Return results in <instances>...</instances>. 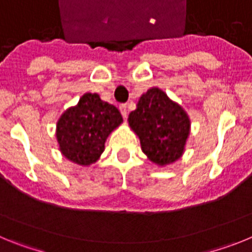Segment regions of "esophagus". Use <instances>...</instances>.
<instances>
[{"label": "esophagus", "instance_id": "34e87169", "mask_svg": "<svg viewBox=\"0 0 252 252\" xmlns=\"http://www.w3.org/2000/svg\"><path fill=\"white\" fill-rule=\"evenodd\" d=\"M120 111H121L122 116H124V119H126L127 117V104H121L120 106Z\"/></svg>", "mask_w": 252, "mask_h": 252}]
</instances>
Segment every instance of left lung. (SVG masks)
Wrapping results in <instances>:
<instances>
[{
  "mask_svg": "<svg viewBox=\"0 0 252 252\" xmlns=\"http://www.w3.org/2000/svg\"><path fill=\"white\" fill-rule=\"evenodd\" d=\"M128 125L140 139L149 160L165 166L182 158L190 132V120L183 107L153 87L140 97Z\"/></svg>",
  "mask_w": 252,
  "mask_h": 252,
  "instance_id": "obj_1",
  "label": "left lung"
}]
</instances>
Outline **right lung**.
Segmentation results:
<instances>
[{"label":"right lung","instance_id":"obj_1","mask_svg":"<svg viewBox=\"0 0 252 252\" xmlns=\"http://www.w3.org/2000/svg\"><path fill=\"white\" fill-rule=\"evenodd\" d=\"M122 121L113 104L102 101L97 93H86L58 120L59 150L78 165H91L99 159L107 137Z\"/></svg>","mask_w":252,"mask_h":252}]
</instances>
